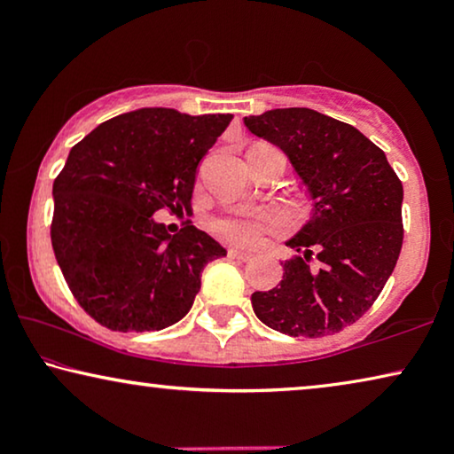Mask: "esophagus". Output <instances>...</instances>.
Listing matches in <instances>:
<instances>
[{"instance_id":"34e87169","label":"esophagus","mask_w":454,"mask_h":454,"mask_svg":"<svg viewBox=\"0 0 454 454\" xmlns=\"http://www.w3.org/2000/svg\"><path fill=\"white\" fill-rule=\"evenodd\" d=\"M227 256L229 258H233V260H241V262H247V260H252L254 258V254H250V252H241V250H229L227 252Z\"/></svg>"}]
</instances>
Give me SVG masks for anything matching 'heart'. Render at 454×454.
I'll use <instances>...</instances> for the list:
<instances>
[{
  "label": "heart",
  "mask_w": 454,
  "mask_h": 454,
  "mask_svg": "<svg viewBox=\"0 0 454 454\" xmlns=\"http://www.w3.org/2000/svg\"><path fill=\"white\" fill-rule=\"evenodd\" d=\"M277 225L272 210H254V213H227L210 221V231L216 238L233 246L258 244L264 231Z\"/></svg>",
  "instance_id": "obj_1"
}]
</instances>
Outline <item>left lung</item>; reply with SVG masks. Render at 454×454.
<instances>
[{
  "label": "left lung",
  "instance_id": "1",
  "mask_svg": "<svg viewBox=\"0 0 454 454\" xmlns=\"http://www.w3.org/2000/svg\"><path fill=\"white\" fill-rule=\"evenodd\" d=\"M287 154L312 198V219L287 241L283 281L252 294L254 314L289 337L351 326L393 275L403 246V184L387 154L349 123L306 107L244 117Z\"/></svg>",
  "mask_w": 454,
  "mask_h": 454
}]
</instances>
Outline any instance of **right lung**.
Returning a JSON list of instances; mask_svg holds the SVG:
<instances>
[{
    "label": "right lung",
    "instance_id": "add662e5",
    "mask_svg": "<svg viewBox=\"0 0 454 454\" xmlns=\"http://www.w3.org/2000/svg\"><path fill=\"white\" fill-rule=\"evenodd\" d=\"M231 120L138 109L72 146L53 182L51 246L72 295L98 325L160 331L190 312L204 266L227 250L190 221L169 235L153 215L190 210L198 165Z\"/></svg>",
    "mask_w": 454,
    "mask_h": 454
}]
</instances>
